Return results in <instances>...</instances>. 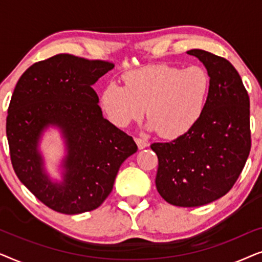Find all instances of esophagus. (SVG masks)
Here are the masks:
<instances>
[{
  "label": "esophagus",
  "mask_w": 262,
  "mask_h": 262,
  "mask_svg": "<svg viewBox=\"0 0 262 262\" xmlns=\"http://www.w3.org/2000/svg\"><path fill=\"white\" fill-rule=\"evenodd\" d=\"M135 142L137 143V146H138V149H139V150L145 149V148H148V146H149V142L144 141V139H141V138H135Z\"/></svg>",
  "instance_id": "1"
}]
</instances>
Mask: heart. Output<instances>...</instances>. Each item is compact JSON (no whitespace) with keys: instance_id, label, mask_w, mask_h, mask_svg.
Returning a JSON list of instances; mask_svg holds the SVG:
<instances>
[{"instance_id":"obj_1","label":"heart","mask_w":262,"mask_h":262,"mask_svg":"<svg viewBox=\"0 0 262 262\" xmlns=\"http://www.w3.org/2000/svg\"><path fill=\"white\" fill-rule=\"evenodd\" d=\"M123 80L125 85L111 82L101 92L100 102L108 120L124 128L146 112V128L163 138H178L194 126L211 87L202 67L149 66L128 71Z\"/></svg>"}]
</instances>
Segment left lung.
I'll return each mask as SVG.
<instances>
[{
    "label": "left lung",
    "mask_w": 262,
    "mask_h": 262,
    "mask_svg": "<svg viewBox=\"0 0 262 262\" xmlns=\"http://www.w3.org/2000/svg\"><path fill=\"white\" fill-rule=\"evenodd\" d=\"M206 68L205 108L187 134L150 145L159 157L156 188L167 203L195 207L230 191L250 151L249 96L237 70L222 57L189 50Z\"/></svg>",
    "instance_id": "left-lung-1"
}]
</instances>
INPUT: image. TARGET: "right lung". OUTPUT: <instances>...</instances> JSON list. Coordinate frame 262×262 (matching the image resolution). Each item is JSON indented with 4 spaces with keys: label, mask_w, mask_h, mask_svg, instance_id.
<instances>
[{
    "label": "right lung",
    "mask_w": 262,
    "mask_h": 262,
    "mask_svg": "<svg viewBox=\"0 0 262 262\" xmlns=\"http://www.w3.org/2000/svg\"><path fill=\"white\" fill-rule=\"evenodd\" d=\"M114 68L68 53L31 66L17 81L7 117L10 160L19 180L57 212L95 210L112 192L118 170L137 145L105 119L93 84ZM49 127L61 132L66 156L58 182L46 170L40 141Z\"/></svg>",
    "instance_id": "add662e5"
}]
</instances>
